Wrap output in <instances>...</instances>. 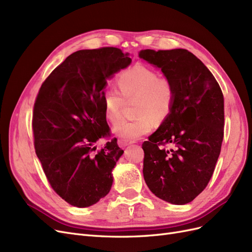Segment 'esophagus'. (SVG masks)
<instances>
[{"mask_svg": "<svg viewBox=\"0 0 252 252\" xmlns=\"http://www.w3.org/2000/svg\"><path fill=\"white\" fill-rule=\"evenodd\" d=\"M134 142L133 141H127V140H119V145H121V146H128V145H131L133 144Z\"/></svg>", "mask_w": 252, "mask_h": 252, "instance_id": "34e87169", "label": "esophagus"}]
</instances>
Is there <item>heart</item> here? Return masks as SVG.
Listing matches in <instances>:
<instances>
[{
    "mask_svg": "<svg viewBox=\"0 0 252 252\" xmlns=\"http://www.w3.org/2000/svg\"><path fill=\"white\" fill-rule=\"evenodd\" d=\"M122 96L114 90L106 91L103 96V111L111 124H117L122 117L125 101L135 100L132 121H122L114 128L119 138L135 141L151 131L154 120L162 123L171 113L175 90L172 82L158 77V73L148 67L135 65L122 72L117 79Z\"/></svg>",
    "mask_w": 252,
    "mask_h": 252,
    "instance_id": "obj_1",
    "label": "heart"
}]
</instances>
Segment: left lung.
<instances>
[{
  "instance_id": "1",
  "label": "left lung",
  "mask_w": 252,
  "mask_h": 252,
  "mask_svg": "<svg viewBox=\"0 0 252 252\" xmlns=\"http://www.w3.org/2000/svg\"><path fill=\"white\" fill-rule=\"evenodd\" d=\"M139 57L161 68L175 90L169 117L142 145L144 180L159 199L184 205L203 191L215 171L224 136L223 93L186 49H145Z\"/></svg>"
}]
</instances>
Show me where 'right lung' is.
I'll return each instance as SVG.
<instances>
[{
  "label": "right lung",
  "instance_id": "1",
  "mask_svg": "<svg viewBox=\"0 0 252 252\" xmlns=\"http://www.w3.org/2000/svg\"><path fill=\"white\" fill-rule=\"evenodd\" d=\"M131 63L116 47L73 52L44 81L32 114L35 154L52 189L68 204L89 207L107 195L123 155L103 111L107 80Z\"/></svg>",
  "mask_w": 252,
  "mask_h": 252
}]
</instances>
